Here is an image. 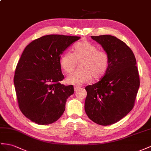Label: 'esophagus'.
Instances as JSON below:
<instances>
[{"mask_svg":"<svg viewBox=\"0 0 151 151\" xmlns=\"http://www.w3.org/2000/svg\"><path fill=\"white\" fill-rule=\"evenodd\" d=\"M81 86H75V87H74V89H75V91H78L80 88H81Z\"/></svg>","mask_w":151,"mask_h":151,"instance_id":"1","label":"esophagus"}]
</instances>
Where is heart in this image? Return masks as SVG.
I'll use <instances>...</instances> for the list:
<instances>
[{
  "label": "heart",
  "mask_w": 151,
  "mask_h": 151,
  "mask_svg": "<svg viewBox=\"0 0 151 151\" xmlns=\"http://www.w3.org/2000/svg\"><path fill=\"white\" fill-rule=\"evenodd\" d=\"M80 63V70L74 72L67 78L71 84L89 82L94 78H103L109 70L110 58L104 50H98L95 45L88 41L76 42L73 47V53L66 52L60 58L59 64L63 71L69 74Z\"/></svg>",
  "instance_id": "1"
}]
</instances>
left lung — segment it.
Returning a JSON list of instances; mask_svg holds the SVG:
<instances>
[{
  "label": "left lung",
  "mask_w": 151,
  "mask_h": 151,
  "mask_svg": "<svg viewBox=\"0 0 151 151\" xmlns=\"http://www.w3.org/2000/svg\"><path fill=\"white\" fill-rule=\"evenodd\" d=\"M110 58L106 75L86 87L85 110L91 121L101 126L119 121L133 109L140 86L136 59L124 42L115 36H91Z\"/></svg>",
  "instance_id": "8db88e82"
}]
</instances>
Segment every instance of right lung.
<instances>
[{"label": "right lung", "mask_w": 151, "mask_h": 151, "mask_svg": "<svg viewBox=\"0 0 151 151\" xmlns=\"http://www.w3.org/2000/svg\"><path fill=\"white\" fill-rule=\"evenodd\" d=\"M80 38L51 34L36 39L24 49L15 69L14 84L19 109L31 121L47 125L63 114L74 87L60 83L64 78L60 55Z\"/></svg>", "instance_id": "add662e5"}]
</instances>
